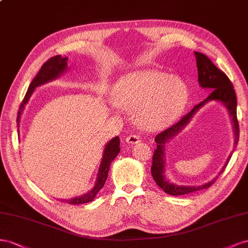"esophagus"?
I'll return each instance as SVG.
<instances>
[{
    "mask_svg": "<svg viewBox=\"0 0 248 248\" xmlns=\"http://www.w3.org/2000/svg\"><path fill=\"white\" fill-rule=\"evenodd\" d=\"M140 141H141V138L139 136L132 135V134L130 136L125 138V142L129 143V144H137V143L140 142Z\"/></svg>",
    "mask_w": 248,
    "mask_h": 248,
    "instance_id": "1",
    "label": "esophagus"
}]
</instances>
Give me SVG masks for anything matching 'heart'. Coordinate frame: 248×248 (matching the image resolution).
Masks as SVG:
<instances>
[{
    "label": "heart",
    "instance_id": "heart-1",
    "mask_svg": "<svg viewBox=\"0 0 248 248\" xmlns=\"http://www.w3.org/2000/svg\"><path fill=\"white\" fill-rule=\"evenodd\" d=\"M111 98L117 107L135 110L141 129L164 128L178 117L188 101V88L181 78L154 69L135 70L113 85Z\"/></svg>",
    "mask_w": 248,
    "mask_h": 248
}]
</instances>
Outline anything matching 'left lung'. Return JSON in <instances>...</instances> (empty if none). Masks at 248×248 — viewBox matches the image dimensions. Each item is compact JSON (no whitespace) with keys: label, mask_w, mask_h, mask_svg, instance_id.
I'll use <instances>...</instances> for the list:
<instances>
[{"label":"left lung","mask_w":248,"mask_h":248,"mask_svg":"<svg viewBox=\"0 0 248 248\" xmlns=\"http://www.w3.org/2000/svg\"><path fill=\"white\" fill-rule=\"evenodd\" d=\"M194 55L196 57V66H197V73H199L200 85L203 88H208L211 93L207 96L206 100L202 101L199 105H196L195 107H193L192 110L188 112L186 115H184L178 123L173 124L171 126H169L168 129L159 133L155 138V142H157V148H155L153 155V165L151 168L152 175L155 182L157 183V185L163 190L165 193L174 195V196L188 194L202 189L209 188L213 185L218 178V176H216L214 180L204 184L202 186L189 187V186H176L174 184L166 180L164 175L165 160H164L163 148H164L165 142H167L168 139H170L174 135H176V134H178L184 126L189 123L191 117L195 114V112H197V110H199L202 106H203L207 102H210V101H218V102L223 103L225 105V107L228 108L230 114L232 118V123H234L236 144L238 143V140H239L240 129H239V123L237 119V97L234 90V86H232V83L229 79V77L226 76L222 70L219 69L206 55L199 52H194ZM231 157H232V154L230 155L228 160H226V163L222 168L221 172L224 170L226 165H228L229 161L231 160Z\"/></svg>","instance_id":"8db88e82"}]
</instances>
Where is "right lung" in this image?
Masks as SVG:
<instances>
[{"label": "right lung", "instance_id": "add662e5", "mask_svg": "<svg viewBox=\"0 0 248 248\" xmlns=\"http://www.w3.org/2000/svg\"><path fill=\"white\" fill-rule=\"evenodd\" d=\"M66 61H67L66 57L63 58V57H61V55H57V56H54V57H52V58H49L48 60H46L44 63V64H42L38 74L31 82L29 88H28V90H27V93L24 97V100L19 106V109L17 112V119H16L17 128L19 125L18 124H19L20 114H22V111L25 107V105L28 103V101H29V98L34 91V88L39 86V85H41V84L46 83V82L56 79V78H57L61 73L64 72V70L66 69ZM119 152H120L119 138L115 137V138H113L111 141H109V143L106 145L104 155H103L102 163H101L100 169H98L96 184L93 187V189L89 191L87 194H85L83 196H79V197H75V199H72V200H66L65 202L70 204H80V203H86L89 202H93L98 191H100L104 187L106 180H107V178H108V172H109L111 162L115 159V157L118 155Z\"/></svg>", "mask_w": 248, "mask_h": 248}]
</instances>
